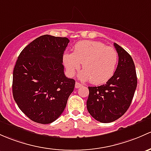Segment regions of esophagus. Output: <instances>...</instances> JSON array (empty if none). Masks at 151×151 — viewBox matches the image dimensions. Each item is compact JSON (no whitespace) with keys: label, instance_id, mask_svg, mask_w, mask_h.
I'll return each mask as SVG.
<instances>
[{"label":"esophagus","instance_id":"esophagus-1","mask_svg":"<svg viewBox=\"0 0 151 151\" xmlns=\"http://www.w3.org/2000/svg\"><path fill=\"white\" fill-rule=\"evenodd\" d=\"M82 86V84H80V82H76V83H75V88H80Z\"/></svg>","mask_w":151,"mask_h":151}]
</instances>
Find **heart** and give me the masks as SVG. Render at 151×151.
Instances as JSON below:
<instances>
[{"mask_svg":"<svg viewBox=\"0 0 151 151\" xmlns=\"http://www.w3.org/2000/svg\"><path fill=\"white\" fill-rule=\"evenodd\" d=\"M119 55L116 50L98 41H80L73 53L63 54V61L69 75L73 76L82 63L84 70L79 77L96 85L109 81L116 69Z\"/></svg>","mask_w":151,"mask_h":151,"instance_id":"1","label":"heart"}]
</instances>
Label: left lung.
<instances>
[{"instance_id": "left-lung-1", "label": "left lung", "mask_w": 151, "mask_h": 151, "mask_svg": "<svg viewBox=\"0 0 151 151\" xmlns=\"http://www.w3.org/2000/svg\"><path fill=\"white\" fill-rule=\"evenodd\" d=\"M114 45L119 55L115 73L105 85L88 87L87 109L95 119L102 123L114 122L124 114L137 88V74L131 55L118 44Z\"/></svg>"}]
</instances>
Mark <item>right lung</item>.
<instances>
[{"label": "right lung", "instance_id": "right-lung-1", "mask_svg": "<svg viewBox=\"0 0 151 151\" xmlns=\"http://www.w3.org/2000/svg\"><path fill=\"white\" fill-rule=\"evenodd\" d=\"M69 40L45 35L22 50L13 72L12 91L32 121L50 124L63 113L75 80L64 74L63 55Z\"/></svg>", "mask_w": 151, "mask_h": 151}]
</instances>
